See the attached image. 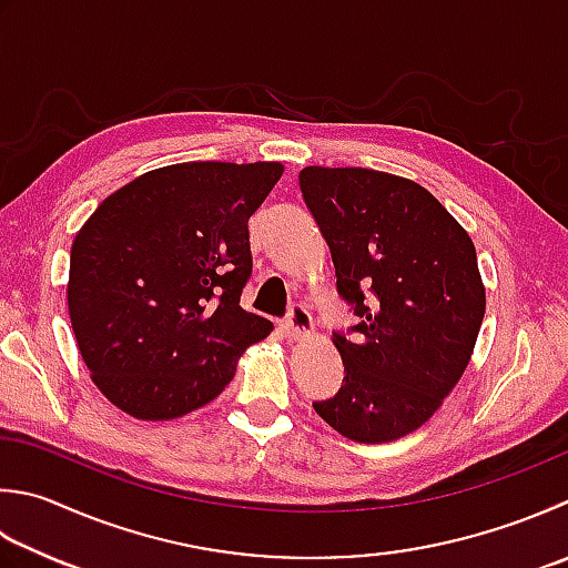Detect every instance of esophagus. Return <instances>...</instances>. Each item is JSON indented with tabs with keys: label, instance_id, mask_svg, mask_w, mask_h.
<instances>
[{
	"label": "esophagus",
	"instance_id": "esophagus-1",
	"mask_svg": "<svg viewBox=\"0 0 568 568\" xmlns=\"http://www.w3.org/2000/svg\"><path fill=\"white\" fill-rule=\"evenodd\" d=\"M312 331H314L312 314H308L304 306H294L292 312H288V316H286L284 336L288 341H304L306 336H312Z\"/></svg>",
	"mask_w": 568,
	"mask_h": 568
}]
</instances>
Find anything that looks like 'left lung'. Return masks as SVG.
Listing matches in <instances>:
<instances>
[{"mask_svg": "<svg viewBox=\"0 0 568 568\" xmlns=\"http://www.w3.org/2000/svg\"><path fill=\"white\" fill-rule=\"evenodd\" d=\"M298 185L361 316L353 338L331 336L344 385L314 410L353 443H393L430 420L473 358L487 308L475 244L408 178L308 165Z\"/></svg>", "mask_w": 568, "mask_h": 568, "instance_id": "8db88e82", "label": "left lung"}]
</instances>
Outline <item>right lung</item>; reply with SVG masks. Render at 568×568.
Here are the masks:
<instances>
[{"instance_id": "add662e5", "label": "right lung", "mask_w": 568, "mask_h": 568, "mask_svg": "<svg viewBox=\"0 0 568 568\" xmlns=\"http://www.w3.org/2000/svg\"><path fill=\"white\" fill-rule=\"evenodd\" d=\"M282 163L165 165L105 197L71 244L69 318L91 381L135 420L215 400L274 324L240 306L247 222Z\"/></svg>"}]
</instances>
